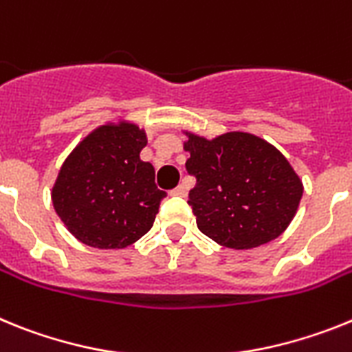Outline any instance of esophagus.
I'll list each match as a JSON object with an SVG mask.
<instances>
[{
  "mask_svg": "<svg viewBox=\"0 0 352 352\" xmlns=\"http://www.w3.org/2000/svg\"><path fill=\"white\" fill-rule=\"evenodd\" d=\"M172 195H175V197H186V195H188V188H186L184 184L177 186V188L172 191Z\"/></svg>",
  "mask_w": 352,
  "mask_h": 352,
  "instance_id": "34e87169",
  "label": "esophagus"
}]
</instances>
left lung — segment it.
<instances>
[{
	"mask_svg": "<svg viewBox=\"0 0 352 352\" xmlns=\"http://www.w3.org/2000/svg\"><path fill=\"white\" fill-rule=\"evenodd\" d=\"M188 134L186 170L197 179L188 204L197 225L221 246L256 248L276 239L298 210L303 184L285 157L258 136Z\"/></svg>",
	"mask_w": 352,
	"mask_h": 352,
	"instance_id": "8db88e82",
	"label": "left lung"
}]
</instances>
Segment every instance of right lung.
<instances>
[{
    "instance_id": "obj_1",
    "label": "right lung",
    "mask_w": 352,
    "mask_h": 352,
    "mask_svg": "<svg viewBox=\"0 0 352 352\" xmlns=\"http://www.w3.org/2000/svg\"><path fill=\"white\" fill-rule=\"evenodd\" d=\"M146 134L129 122L97 127L70 152L53 186V206L76 239L120 250L151 230L166 197L154 166L140 159Z\"/></svg>"
}]
</instances>
